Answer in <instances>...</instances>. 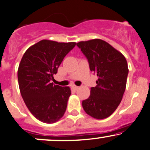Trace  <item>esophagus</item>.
<instances>
[{"mask_svg": "<svg viewBox=\"0 0 150 150\" xmlns=\"http://www.w3.org/2000/svg\"><path fill=\"white\" fill-rule=\"evenodd\" d=\"M73 88H74V90H78V89H79V87L76 86V85H73Z\"/></svg>", "mask_w": 150, "mask_h": 150, "instance_id": "esophagus-1", "label": "esophagus"}]
</instances>
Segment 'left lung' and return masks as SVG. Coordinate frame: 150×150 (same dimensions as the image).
<instances>
[{"mask_svg": "<svg viewBox=\"0 0 150 150\" xmlns=\"http://www.w3.org/2000/svg\"><path fill=\"white\" fill-rule=\"evenodd\" d=\"M77 45L88 59L90 70L98 77L90 97L83 101V108L95 119H105L122 99L129 72L127 62L120 52L100 39L81 41Z\"/></svg>", "mask_w": 150, "mask_h": 150, "instance_id": "obj_1", "label": "left lung"}]
</instances>
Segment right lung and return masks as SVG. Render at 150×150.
Wrapping results in <instances>:
<instances>
[{
	"label": "right lung",
	"mask_w": 150,
	"mask_h": 150,
	"mask_svg": "<svg viewBox=\"0 0 150 150\" xmlns=\"http://www.w3.org/2000/svg\"><path fill=\"white\" fill-rule=\"evenodd\" d=\"M75 45L42 40L30 47L21 59L18 70L21 94L30 112L42 122L54 123L65 114L71 90L51 80Z\"/></svg>",
	"instance_id": "1"
}]
</instances>
